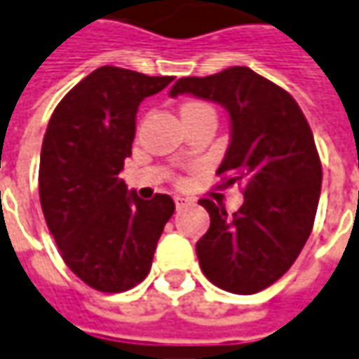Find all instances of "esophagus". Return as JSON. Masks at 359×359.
I'll return each instance as SVG.
<instances>
[{
    "instance_id": "1",
    "label": "esophagus",
    "mask_w": 359,
    "mask_h": 359,
    "mask_svg": "<svg viewBox=\"0 0 359 359\" xmlns=\"http://www.w3.org/2000/svg\"><path fill=\"white\" fill-rule=\"evenodd\" d=\"M174 201H175V208L177 209H182L184 205H187V197H184V196H175Z\"/></svg>"
}]
</instances>
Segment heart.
Segmentation results:
<instances>
[{"label":"heart","mask_w":359,"mask_h":359,"mask_svg":"<svg viewBox=\"0 0 359 359\" xmlns=\"http://www.w3.org/2000/svg\"><path fill=\"white\" fill-rule=\"evenodd\" d=\"M208 112H213V108L201 102V100H187L182 104V118L184 120H189V118H196L199 114H208Z\"/></svg>","instance_id":"1"}]
</instances>
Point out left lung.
Listing matches in <instances>:
<instances>
[{
	"label": "left lung",
	"mask_w": 359,
	"mask_h": 359,
	"mask_svg": "<svg viewBox=\"0 0 359 359\" xmlns=\"http://www.w3.org/2000/svg\"><path fill=\"white\" fill-rule=\"evenodd\" d=\"M219 102L231 118V142L217 175L241 185L245 201L233 215L199 199L211 225L197 241L203 275L235 294H255L297 261L318 209L322 163L297 100L249 67L209 76H184L170 96Z\"/></svg>",
	"instance_id": "1"
}]
</instances>
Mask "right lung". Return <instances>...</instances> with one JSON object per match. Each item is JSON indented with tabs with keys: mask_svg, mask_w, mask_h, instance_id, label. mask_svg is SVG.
Here are the masks:
<instances>
[{
	"mask_svg": "<svg viewBox=\"0 0 359 359\" xmlns=\"http://www.w3.org/2000/svg\"><path fill=\"white\" fill-rule=\"evenodd\" d=\"M174 76L100 67L57 104L43 138L39 197L62 261L100 292H124L150 273L174 199H140L118 175L132 156L136 112Z\"/></svg>",
	"mask_w": 359,
	"mask_h": 359,
	"instance_id": "add662e5",
	"label": "right lung"
}]
</instances>
